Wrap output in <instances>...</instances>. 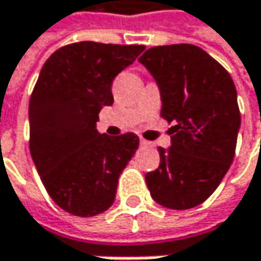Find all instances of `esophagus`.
I'll list each match as a JSON object with an SVG mask.
<instances>
[{
    "label": "esophagus",
    "instance_id": "34e87169",
    "mask_svg": "<svg viewBox=\"0 0 261 261\" xmlns=\"http://www.w3.org/2000/svg\"><path fill=\"white\" fill-rule=\"evenodd\" d=\"M140 145H143V146H149L151 143H149L148 140H145V139H140Z\"/></svg>",
    "mask_w": 261,
    "mask_h": 261
}]
</instances>
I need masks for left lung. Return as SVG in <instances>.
I'll return each instance as SVG.
<instances>
[{
    "instance_id": "left-lung-1",
    "label": "left lung",
    "mask_w": 261,
    "mask_h": 261,
    "mask_svg": "<svg viewBox=\"0 0 261 261\" xmlns=\"http://www.w3.org/2000/svg\"><path fill=\"white\" fill-rule=\"evenodd\" d=\"M139 62L155 80L162 118L175 125L160 166L145 175L155 202L187 210L204 202L228 172L240 112L231 75L204 49L189 43L154 46Z\"/></svg>"
}]
</instances>
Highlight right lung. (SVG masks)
<instances>
[{
  "label": "right lung",
  "instance_id": "obj_1",
  "mask_svg": "<svg viewBox=\"0 0 261 261\" xmlns=\"http://www.w3.org/2000/svg\"><path fill=\"white\" fill-rule=\"evenodd\" d=\"M143 45L77 42L57 49L42 66L30 98V152L46 192L65 212L89 218L106 212L139 137L96 130L98 115L113 104L112 83Z\"/></svg>",
  "mask_w": 261,
  "mask_h": 261
}]
</instances>
